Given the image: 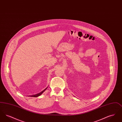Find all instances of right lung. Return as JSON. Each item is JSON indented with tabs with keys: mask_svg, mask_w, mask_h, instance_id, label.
<instances>
[{
	"mask_svg": "<svg viewBox=\"0 0 122 122\" xmlns=\"http://www.w3.org/2000/svg\"><path fill=\"white\" fill-rule=\"evenodd\" d=\"M47 87H48V86L46 87V88H45V89H44L43 91H42V92H41L38 93V94H36L34 95H32V96H31L30 97H38L40 96V95H41V94L43 93V92H45V91L46 90V89L47 88Z\"/></svg>",
	"mask_w": 122,
	"mask_h": 122,
	"instance_id": "right-lung-1",
	"label": "right lung"
}]
</instances>
